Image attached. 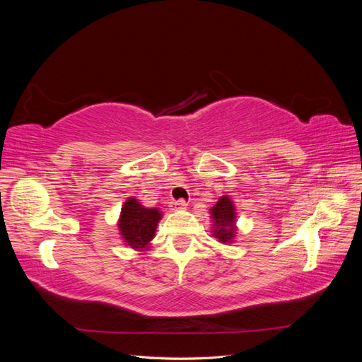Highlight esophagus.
<instances>
[{"instance_id": "34e87169", "label": "esophagus", "mask_w": 362, "mask_h": 362, "mask_svg": "<svg viewBox=\"0 0 362 362\" xmlns=\"http://www.w3.org/2000/svg\"><path fill=\"white\" fill-rule=\"evenodd\" d=\"M170 210L172 211H178V210H184L185 206H187V204H185L182 199H180V201H175V202H170Z\"/></svg>"}]
</instances>
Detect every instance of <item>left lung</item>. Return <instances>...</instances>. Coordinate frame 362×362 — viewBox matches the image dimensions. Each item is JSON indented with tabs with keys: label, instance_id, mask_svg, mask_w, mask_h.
I'll use <instances>...</instances> for the list:
<instances>
[{
	"label": "left lung",
	"instance_id": "left-lung-1",
	"mask_svg": "<svg viewBox=\"0 0 362 362\" xmlns=\"http://www.w3.org/2000/svg\"><path fill=\"white\" fill-rule=\"evenodd\" d=\"M211 233L218 243L231 245L238 233L237 210L234 201L228 194L221 196L217 204L210 208Z\"/></svg>",
	"mask_w": 362,
	"mask_h": 362
}]
</instances>
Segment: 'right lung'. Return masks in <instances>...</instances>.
I'll list each match as a JSON object with an SVG mask.
<instances>
[{"label": "right lung", "mask_w": 362, "mask_h": 362, "mask_svg": "<svg viewBox=\"0 0 362 362\" xmlns=\"http://www.w3.org/2000/svg\"><path fill=\"white\" fill-rule=\"evenodd\" d=\"M161 217L163 213L158 208H146L131 196L120 208L117 218V229L124 245L139 252L149 250Z\"/></svg>", "instance_id": "1"}]
</instances>
